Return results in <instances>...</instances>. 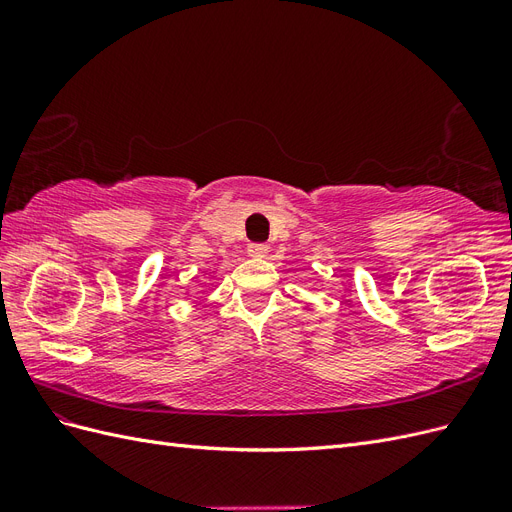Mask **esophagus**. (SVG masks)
<instances>
[{
    "label": "esophagus",
    "instance_id": "esophagus-1",
    "mask_svg": "<svg viewBox=\"0 0 512 512\" xmlns=\"http://www.w3.org/2000/svg\"><path fill=\"white\" fill-rule=\"evenodd\" d=\"M247 254L252 258H265L269 254V245L265 243H250L247 245Z\"/></svg>",
    "mask_w": 512,
    "mask_h": 512
}]
</instances>
